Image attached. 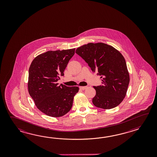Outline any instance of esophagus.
<instances>
[{
    "instance_id": "1",
    "label": "esophagus",
    "mask_w": 157,
    "mask_h": 157,
    "mask_svg": "<svg viewBox=\"0 0 157 157\" xmlns=\"http://www.w3.org/2000/svg\"><path fill=\"white\" fill-rule=\"evenodd\" d=\"M87 87V86H80V89H81V90H85L86 89Z\"/></svg>"
}]
</instances>
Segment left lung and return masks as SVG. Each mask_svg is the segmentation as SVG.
I'll use <instances>...</instances> for the list:
<instances>
[{
  "label": "left lung",
  "mask_w": 157,
  "mask_h": 157,
  "mask_svg": "<svg viewBox=\"0 0 157 157\" xmlns=\"http://www.w3.org/2000/svg\"><path fill=\"white\" fill-rule=\"evenodd\" d=\"M76 53L102 78V85L94 86L96 90L94 105L104 109L118 106L126 96L130 82L126 60L122 54L102 43L85 44L78 48Z\"/></svg>",
  "instance_id": "obj_1"
}]
</instances>
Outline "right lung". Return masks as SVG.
I'll list each match as a JSON object with an SVG mask.
<instances>
[{
    "label": "right lung",
    "instance_id": "1",
    "mask_svg": "<svg viewBox=\"0 0 157 157\" xmlns=\"http://www.w3.org/2000/svg\"><path fill=\"white\" fill-rule=\"evenodd\" d=\"M75 49L48 51L37 56L29 70L28 90L37 108L50 117L63 116L71 110L77 86L68 87L57 81L63 76Z\"/></svg>",
    "mask_w": 157,
    "mask_h": 157
}]
</instances>
